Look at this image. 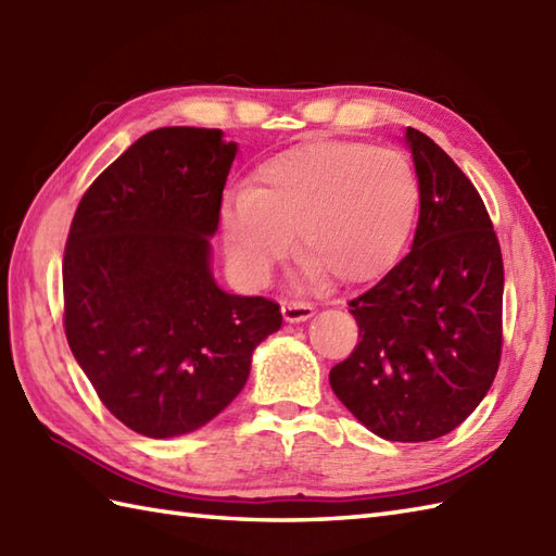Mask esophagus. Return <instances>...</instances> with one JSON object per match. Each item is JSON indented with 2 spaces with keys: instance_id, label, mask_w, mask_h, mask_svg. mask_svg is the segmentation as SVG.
<instances>
[{
  "instance_id": "obj_1",
  "label": "esophagus",
  "mask_w": 556,
  "mask_h": 556,
  "mask_svg": "<svg viewBox=\"0 0 556 556\" xmlns=\"http://www.w3.org/2000/svg\"><path fill=\"white\" fill-rule=\"evenodd\" d=\"M281 313H285V320L287 323H305L308 317H313L315 308L311 303L305 301H296V299H287L281 303Z\"/></svg>"
}]
</instances>
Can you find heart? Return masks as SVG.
Wrapping results in <instances>:
<instances>
[{
  "mask_svg": "<svg viewBox=\"0 0 556 556\" xmlns=\"http://www.w3.org/2000/svg\"><path fill=\"white\" fill-rule=\"evenodd\" d=\"M418 205V176L401 152L311 140L260 164L253 188L224 205L222 233L251 279L289 253L296 231L305 277L363 285L394 265Z\"/></svg>",
  "mask_w": 556,
  "mask_h": 556,
  "instance_id": "1",
  "label": "heart"
}]
</instances>
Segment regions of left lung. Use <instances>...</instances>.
Masks as SVG:
<instances>
[{"mask_svg":"<svg viewBox=\"0 0 556 556\" xmlns=\"http://www.w3.org/2000/svg\"><path fill=\"white\" fill-rule=\"evenodd\" d=\"M420 217L410 253L349 301L358 346L329 384L370 432L430 442L488 394L502 358L504 265L476 186L418 128H406Z\"/></svg>","mask_w":556,"mask_h":556,"instance_id":"left-lung-1","label":"left lung"}]
</instances>
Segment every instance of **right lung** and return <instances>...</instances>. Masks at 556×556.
<instances>
[{
	"label": "right lung",
	"mask_w": 556,
	"mask_h": 556,
	"mask_svg": "<svg viewBox=\"0 0 556 556\" xmlns=\"http://www.w3.org/2000/svg\"><path fill=\"white\" fill-rule=\"evenodd\" d=\"M236 143L219 128L167 126L83 193L64 248V332L116 420L186 434L241 392L279 303L222 291L210 271Z\"/></svg>",
	"instance_id": "add662e5"
}]
</instances>
